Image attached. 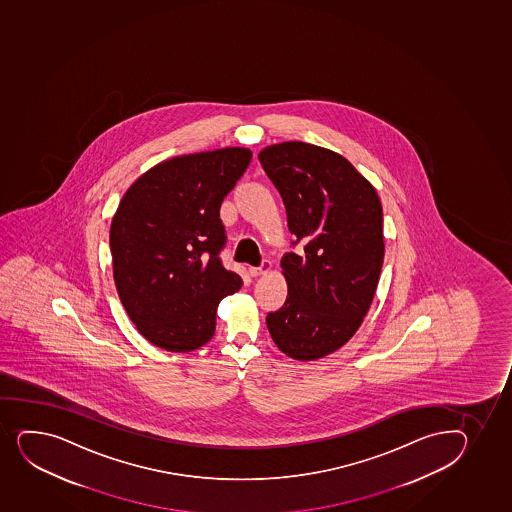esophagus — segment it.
Returning a JSON list of instances; mask_svg holds the SVG:
<instances>
[{
	"mask_svg": "<svg viewBox=\"0 0 512 512\" xmlns=\"http://www.w3.org/2000/svg\"><path fill=\"white\" fill-rule=\"evenodd\" d=\"M270 267H272V264H270V260L264 259L262 260V264H260V267H250V269H248V272H250V275H253V277H257V275L269 272Z\"/></svg>",
	"mask_w": 512,
	"mask_h": 512,
	"instance_id": "esophagus-1",
	"label": "esophagus"
}]
</instances>
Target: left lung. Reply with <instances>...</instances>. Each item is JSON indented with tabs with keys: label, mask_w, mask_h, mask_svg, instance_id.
<instances>
[{
	"label": "left lung",
	"mask_w": 512,
	"mask_h": 512,
	"mask_svg": "<svg viewBox=\"0 0 512 512\" xmlns=\"http://www.w3.org/2000/svg\"><path fill=\"white\" fill-rule=\"evenodd\" d=\"M260 164L286 206L296 237L281 265L289 294L267 314L277 348L316 360L343 347L362 325L384 262L382 204L345 157L303 142L262 150Z\"/></svg>",
	"instance_id": "1"
}]
</instances>
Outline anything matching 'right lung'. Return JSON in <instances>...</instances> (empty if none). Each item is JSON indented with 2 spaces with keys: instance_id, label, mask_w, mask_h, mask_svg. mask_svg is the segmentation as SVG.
Wrapping results in <instances>:
<instances>
[{
  "instance_id": "add662e5",
  "label": "right lung",
  "mask_w": 512,
  "mask_h": 512,
  "mask_svg": "<svg viewBox=\"0 0 512 512\" xmlns=\"http://www.w3.org/2000/svg\"><path fill=\"white\" fill-rule=\"evenodd\" d=\"M252 152L213 150L155 165L138 177L111 221L113 275L137 330L167 352L211 340L221 299L242 287L220 253V208Z\"/></svg>"
}]
</instances>
